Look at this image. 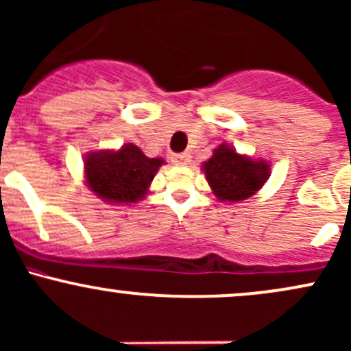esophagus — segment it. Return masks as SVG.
Listing matches in <instances>:
<instances>
[{
  "instance_id": "1",
  "label": "esophagus",
  "mask_w": 351,
  "mask_h": 351,
  "mask_svg": "<svg viewBox=\"0 0 351 351\" xmlns=\"http://www.w3.org/2000/svg\"><path fill=\"white\" fill-rule=\"evenodd\" d=\"M171 161L175 165H178V167H184V165L190 163L191 156L190 153H176V155L171 156Z\"/></svg>"
}]
</instances>
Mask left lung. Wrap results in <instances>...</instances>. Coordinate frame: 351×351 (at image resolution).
Instances as JSON below:
<instances>
[{"mask_svg": "<svg viewBox=\"0 0 351 351\" xmlns=\"http://www.w3.org/2000/svg\"><path fill=\"white\" fill-rule=\"evenodd\" d=\"M203 169L215 196L233 203L255 195L269 176L265 161L238 155L228 145H219Z\"/></svg>", "mask_w": 351, "mask_h": 351, "instance_id": "1", "label": "left lung"}]
</instances>
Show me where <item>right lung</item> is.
Masks as SVG:
<instances>
[{"label":"right lung","mask_w":351,"mask_h":351,"mask_svg":"<svg viewBox=\"0 0 351 351\" xmlns=\"http://www.w3.org/2000/svg\"><path fill=\"white\" fill-rule=\"evenodd\" d=\"M165 161L148 158L133 143L118 152L91 153L84 160V173L90 190L111 203H134L148 191L149 183Z\"/></svg>","instance_id":"obj_1"}]
</instances>
